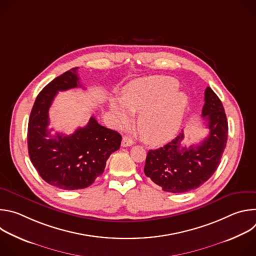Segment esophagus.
I'll return each instance as SVG.
<instances>
[{"instance_id":"1","label":"esophagus","mask_w":256,"mask_h":256,"mask_svg":"<svg viewBox=\"0 0 256 256\" xmlns=\"http://www.w3.org/2000/svg\"><path fill=\"white\" fill-rule=\"evenodd\" d=\"M134 144V142L128 138V136H124L122 140V147H130Z\"/></svg>"}]
</instances>
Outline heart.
<instances>
[{
    "label": "heart",
    "instance_id": "b5f03b06",
    "mask_svg": "<svg viewBox=\"0 0 256 256\" xmlns=\"http://www.w3.org/2000/svg\"><path fill=\"white\" fill-rule=\"evenodd\" d=\"M170 77H149L130 82L122 91V101L110 100V109L120 126L130 122L138 114V130L150 144L159 146L170 140L178 132L188 108V97L177 89Z\"/></svg>",
    "mask_w": 256,
    "mask_h": 256
}]
</instances>
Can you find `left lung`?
Wrapping results in <instances>:
<instances>
[{"instance_id":"8db88e82","label":"left lung","mask_w":256,"mask_h":256,"mask_svg":"<svg viewBox=\"0 0 256 256\" xmlns=\"http://www.w3.org/2000/svg\"><path fill=\"white\" fill-rule=\"evenodd\" d=\"M202 116L210 132L200 144L184 146L182 130L164 147L148 152L144 172L164 192L181 194L196 190L220 164L227 144L228 122L221 100L210 87L204 92Z\"/></svg>"}]
</instances>
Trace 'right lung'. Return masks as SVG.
Here are the masks:
<instances>
[{"instance_id":"right-lung-1","label":"right lung","mask_w":256,"mask_h":256,"mask_svg":"<svg viewBox=\"0 0 256 256\" xmlns=\"http://www.w3.org/2000/svg\"><path fill=\"white\" fill-rule=\"evenodd\" d=\"M77 70L72 68L64 72L40 91L28 122V154L33 166L48 184L64 190L90 186L122 144L118 132L100 126L94 116L72 134L52 136L50 107L58 91L82 87Z\"/></svg>"}]
</instances>
